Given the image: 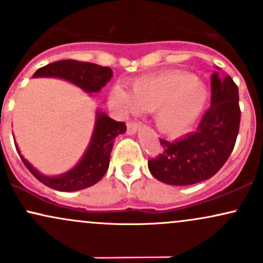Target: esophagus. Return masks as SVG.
Returning a JSON list of instances; mask_svg holds the SVG:
<instances>
[{
	"mask_svg": "<svg viewBox=\"0 0 263 263\" xmlns=\"http://www.w3.org/2000/svg\"><path fill=\"white\" fill-rule=\"evenodd\" d=\"M141 126V122L138 121H129L127 122V134L128 135H135L137 128Z\"/></svg>",
	"mask_w": 263,
	"mask_h": 263,
	"instance_id": "esophagus-1",
	"label": "esophagus"
}]
</instances>
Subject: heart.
Here are the masks:
<instances>
[{
  "label": "heart",
  "mask_w": 263,
  "mask_h": 263,
  "mask_svg": "<svg viewBox=\"0 0 263 263\" xmlns=\"http://www.w3.org/2000/svg\"><path fill=\"white\" fill-rule=\"evenodd\" d=\"M131 90L115 85L110 93L115 106L122 112L155 111L158 128L171 137L185 134L208 100L206 87L194 75L180 70L144 75L132 81Z\"/></svg>",
  "instance_id": "1"
}]
</instances>
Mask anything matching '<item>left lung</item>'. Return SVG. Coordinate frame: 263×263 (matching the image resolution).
<instances>
[{"label":"left lung","mask_w":263,"mask_h":263,"mask_svg":"<svg viewBox=\"0 0 263 263\" xmlns=\"http://www.w3.org/2000/svg\"><path fill=\"white\" fill-rule=\"evenodd\" d=\"M211 105L197 131L176 141L159 138L162 152L148 159L152 176L171 185L210 179L230 157L240 128L238 89L230 75L211 74Z\"/></svg>","instance_id":"8db88e82"}]
</instances>
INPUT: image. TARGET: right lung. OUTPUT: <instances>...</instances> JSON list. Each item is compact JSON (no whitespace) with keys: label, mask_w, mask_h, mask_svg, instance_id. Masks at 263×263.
Listing matches in <instances>:
<instances>
[{"label":"right lung","mask_w":263,"mask_h":263,"mask_svg":"<svg viewBox=\"0 0 263 263\" xmlns=\"http://www.w3.org/2000/svg\"><path fill=\"white\" fill-rule=\"evenodd\" d=\"M112 75V70L108 66L66 59L42 66L33 77L62 78L80 86L87 92H98L110 81ZM125 132V122L115 121L107 115L98 112L91 142L83 159L73 170L59 177H45L41 174L23 158L18 151V147L16 148L22 162L39 182L60 192H75L93 185L105 176L110 164V156L115 138Z\"/></svg>","instance_id":"obj_1"}]
</instances>
